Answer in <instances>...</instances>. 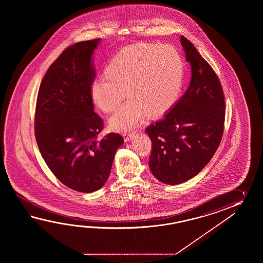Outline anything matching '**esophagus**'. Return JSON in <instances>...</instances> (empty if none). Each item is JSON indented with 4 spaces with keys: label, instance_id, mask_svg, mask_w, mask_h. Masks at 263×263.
I'll return each mask as SVG.
<instances>
[{
    "label": "esophagus",
    "instance_id": "34e87169",
    "mask_svg": "<svg viewBox=\"0 0 263 263\" xmlns=\"http://www.w3.org/2000/svg\"><path fill=\"white\" fill-rule=\"evenodd\" d=\"M134 135H135V133H124L123 134V137H124V141L125 142H129V141H130V140L133 139L134 137Z\"/></svg>",
    "mask_w": 263,
    "mask_h": 263
}]
</instances>
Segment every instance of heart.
<instances>
[{
    "label": "heart",
    "mask_w": 263,
    "mask_h": 263,
    "mask_svg": "<svg viewBox=\"0 0 263 263\" xmlns=\"http://www.w3.org/2000/svg\"><path fill=\"white\" fill-rule=\"evenodd\" d=\"M184 67L179 51L169 45L137 43L119 50L107 64L105 79L96 80L90 96L96 106L116 112L109 120L116 132L132 129L144 119L161 117L179 99Z\"/></svg>",
    "instance_id": "obj_1"
}]
</instances>
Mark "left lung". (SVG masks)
<instances>
[{
  "label": "left lung",
  "instance_id": "8db88e82",
  "mask_svg": "<svg viewBox=\"0 0 263 263\" xmlns=\"http://www.w3.org/2000/svg\"><path fill=\"white\" fill-rule=\"evenodd\" d=\"M192 67L189 88L145 132L152 143L148 165L165 184L183 183L207 165L222 139L224 99L217 75L195 46L180 36Z\"/></svg>",
  "mask_w": 263,
  "mask_h": 263
}]
</instances>
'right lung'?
<instances>
[{
	"mask_svg": "<svg viewBox=\"0 0 263 263\" xmlns=\"http://www.w3.org/2000/svg\"><path fill=\"white\" fill-rule=\"evenodd\" d=\"M100 42L82 41L62 52L45 74L35 107V138L45 162L63 184L81 193L105 184L124 143L112 133L98 140L103 122L94 112L90 87Z\"/></svg>",
	"mask_w": 263,
	"mask_h": 263,
	"instance_id": "1",
	"label": "right lung"
}]
</instances>
